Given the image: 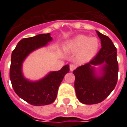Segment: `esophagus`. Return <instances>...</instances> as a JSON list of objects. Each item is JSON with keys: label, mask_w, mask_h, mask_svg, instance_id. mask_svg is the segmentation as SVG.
<instances>
[{"label": "esophagus", "mask_w": 127, "mask_h": 127, "mask_svg": "<svg viewBox=\"0 0 127 127\" xmlns=\"http://www.w3.org/2000/svg\"><path fill=\"white\" fill-rule=\"evenodd\" d=\"M76 68V66L75 64H71L70 65V71H73Z\"/></svg>", "instance_id": "34e87169"}]
</instances>
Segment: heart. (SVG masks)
Returning a JSON list of instances; mask_svg holds the SVG:
<instances>
[{
  "label": "heart",
  "mask_w": 127,
  "mask_h": 127,
  "mask_svg": "<svg viewBox=\"0 0 127 127\" xmlns=\"http://www.w3.org/2000/svg\"><path fill=\"white\" fill-rule=\"evenodd\" d=\"M99 47V41L96 37H89L86 35H78L72 39L68 46V49L72 52L80 51L78 57L82 61L90 59Z\"/></svg>",
  "instance_id": "b5f03b06"
}]
</instances>
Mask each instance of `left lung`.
Masks as SVG:
<instances>
[{
	"mask_svg": "<svg viewBox=\"0 0 127 127\" xmlns=\"http://www.w3.org/2000/svg\"><path fill=\"white\" fill-rule=\"evenodd\" d=\"M101 48L90 61L73 71L74 88L78 100L84 104H96L107 97L114 90L118 79L119 66L117 49L107 35L96 31ZM103 63L101 77L95 75L94 66Z\"/></svg>",
	"mask_w": 127,
	"mask_h": 127,
	"instance_id": "1",
	"label": "left lung"
}]
</instances>
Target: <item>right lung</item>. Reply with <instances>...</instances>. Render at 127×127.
Here are the masks:
<instances>
[{
    "label": "right lung",
    "instance_id": "add662e5",
    "mask_svg": "<svg viewBox=\"0 0 127 127\" xmlns=\"http://www.w3.org/2000/svg\"><path fill=\"white\" fill-rule=\"evenodd\" d=\"M50 33H43L24 38L17 44L12 53L10 79L14 90L20 98L35 106L51 104L55 100L59 87L64 76L70 70L69 65L64 66L59 71L50 72L37 82H30L22 74V63L29 54L46 45L52 40Z\"/></svg>",
    "mask_w": 127,
    "mask_h": 127
}]
</instances>
